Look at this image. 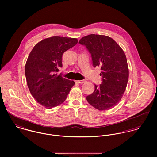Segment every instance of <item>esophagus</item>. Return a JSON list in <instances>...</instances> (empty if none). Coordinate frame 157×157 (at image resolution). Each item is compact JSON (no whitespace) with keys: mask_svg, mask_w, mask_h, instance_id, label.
Listing matches in <instances>:
<instances>
[{"mask_svg":"<svg viewBox=\"0 0 157 157\" xmlns=\"http://www.w3.org/2000/svg\"><path fill=\"white\" fill-rule=\"evenodd\" d=\"M75 83H78V84H83V83H85L86 82L85 80H76L75 81Z\"/></svg>","mask_w":157,"mask_h":157,"instance_id":"obj_1","label":"esophagus"}]
</instances>
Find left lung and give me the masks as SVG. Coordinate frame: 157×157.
Returning <instances> with one entry per match:
<instances>
[{
	"label": "left lung",
	"instance_id": "left-lung-1",
	"mask_svg": "<svg viewBox=\"0 0 157 157\" xmlns=\"http://www.w3.org/2000/svg\"><path fill=\"white\" fill-rule=\"evenodd\" d=\"M79 43L86 46L94 67H101L103 82L86 97L91 106L100 111L113 108L122 98L126 90L129 69L124 52L112 38L104 35L90 34Z\"/></svg>",
	"mask_w": 157,
	"mask_h": 157
}]
</instances>
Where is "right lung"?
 Wrapping results in <instances>:
<instances>
[{"label":"right lung","instance_id":"right-lung-1","mask_svg":"<svg viewBox=\"0 0 157 157\" xmlns=\"http://www.w3.org/2000/svg\"><path fill=\"white\" fill-rule=\"evenodd\" d=\"M78 40L60 36L46 38L34 46L25 73L28 89L36 101L48 109L63 103L75 82L56 74L62 67V55Z\"/></svg>","mask_w":157,"mask_h":157}]
</instances>
